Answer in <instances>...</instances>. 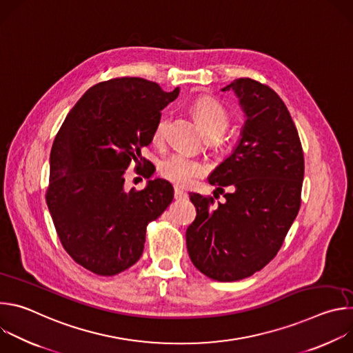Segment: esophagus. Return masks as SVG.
I'll list each match as a JSON object with an SVG mask.
<instances>
[{"label": "esophagus", "instance_id": "obj_1", "mask_svg": "<svg viewBox=\"0 0 353 353\" xmlns=\"http://www.w3.org/2000/svg\"><path fill=\"white\" fill-rule=\"evenodd\" d=\"M174 198L176 199H185L187 198V192L184 190H181L180 187H174Z\"/></svg>", "mask_w": 353, "mask_h": 353}]
</instances>
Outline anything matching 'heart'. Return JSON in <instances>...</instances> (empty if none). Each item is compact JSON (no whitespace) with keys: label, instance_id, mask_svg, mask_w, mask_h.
<instances>
[{"label":"heart","instance_id":"1","mask_svg":"<svg viewBox=\"0 0 353 353\" xmlns=\"http://www.w3.org/2000/svg\"><path fill=\"white\" fill-rule=\"evenodd\" d=\"M195 117L205 132L207 137H221L229 127L230 116L229 112L222 106L218 100L210 96L199 97L194 103ZM169 119L162 116L155 127V138L162 139L166 134ZM162 173L170 181L179 185H190L196 179L203 177L208 168L204 162H201L184 152H176L168 157L162 162Z\"/></svg>","mask_w":353,"mask_h":353}]
</instances>
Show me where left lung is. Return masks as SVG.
Segmentation results:
<instances>
[{"instance_id": "8db88e82", "label": "left lung", "mask_w": 353, "mask_h": 353, "mask_svg": "<svg viewBox=\"0 0 353 353\" xmlns=\"http://www.w3.org/2000/svg\"><path fill=\"white\" fill-rule=\"evenodd\" d=\"M233 90L244 125L233 152L210 174L225 203L191 192L196 208L187 228L188 256L204 275L239 281L263 270L279 251L300 208L303 149L282 99L270 86L239 78ZM221 192V194H222Z\"/></svg>"}]
</instances>
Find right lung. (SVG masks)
Wrapping results in <instances>:
<instances>
[{"label":"right lung","mask_w":353,"mask_h":353,"mask_svg":"<svg viewBox=\"0 0 353 353\" xmlns=\"http://www.w3.org/2000/svg\"><path fill=\"white\" fill-rule=\"evenodd\" d=\"M179 92L131 77L96 83L56 135L46 203L64 250L96 275L113 276L134 265L148 223L172 203L169 181L148 180L143 190L127 191L124 174L132 162L138 168L141 148L152 142L161 110ZM150 176L148 168L143 177Z\"/></svg>","instance_id":"right-lung-1"}]
</instances>
